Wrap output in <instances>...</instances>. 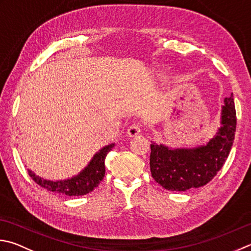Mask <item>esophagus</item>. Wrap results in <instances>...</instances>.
Wrapping results in <instances>:
<instances>
[{
    "label": "esophagus",
    "instance_id": "esophagus-1",
    "mask_svg": "<svg viewBox=\"0 0 251 251\" xmlns=\"http://www.w3.org/2000/svg\"><path fill=\"white\" fill-rule=\"evenodd\" d=\"M141 130H142V125L140 123H135V124H131L128 127V129H127V134H128L129 137H134V136L139 135Z\"/></svg>",
    "mask_w": 251,
    "mask_h": 251
}]
</instances>
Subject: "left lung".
I'll return each instance as SVG.
<instances>
[{
    "mask_svg": "<svg viewBox=\"0 0 251 251\" xmlns=\"http://www.w3.org/2000/svg\"><path fill=\"white\" fill-rule=\"evenodd\" d=\"M221 128L207 146L172 150L152 142L150 171L152 177L168 190L186 191L212 180L222 169L232 149L236 131V110L233 95L225 98Z\"/></svg>",
    "mask_w": 251,
    "mask_h": 251,
    "instance_id": "8db88e82",
    "label": "left lung"
}]
</instances>
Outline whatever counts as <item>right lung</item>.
I'll return each mask as SVG.
<instances>
[{
  "instance_id": "right-lung-1",
  "label": "right lung",
  "mask_w": 251,
  "mask_h": 251,
  "mask_svg": "<svg viewBox=\"0 0 251 251\" xmlns=\"http://www.w3.org/2000/svg\"><path fill=\"white\" fill-rule=\"evenodd\" d=\"M113 147H114V144L106 146L101 149L93 156V159L90 161L87 168L79 175L71 179L50 181L36 176L31 171H28V174L38 185H40L42 188H46L49 191H53V193L65 196L87 195L95 189L100 184L103 177H104L105 158L107 153L113 149Z\"/></svg>"
}]
</instances>
